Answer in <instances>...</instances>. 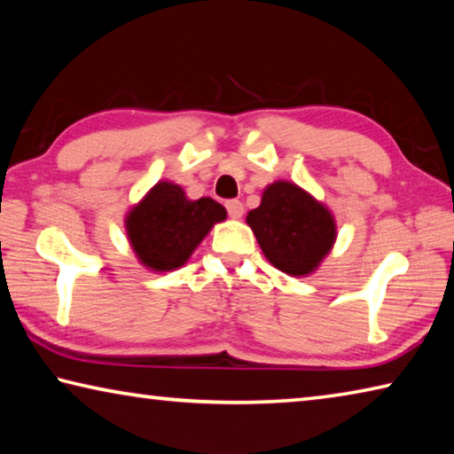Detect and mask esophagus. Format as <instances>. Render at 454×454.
<instances>
[{"instance_id":"1","label":"esophagus","mask_w":454,"mask_h":454,"mask_svg":"<svg viewBox=\"0 0 454 454\" xmlns=\"http://www.w3.org/2000/svg\"><path fill=\"white\" fill-rule=\"evenodd\" d=\"M226 210L230 214V218L234 220H240L244 216V204L240 200H230V202H226Z\"/></svg>"}]
</instances>
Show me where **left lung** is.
Here are the masks:
<instances>
[{
    "label": "left lung",
    "instance_id": "left-lung-1",
    "mask_svg": "<svg viewBox=\"0 0 454 454\" xmlns=\"http://www.w3.org/2000/svg\"><path fill=\"white\" fill-rule=\"evenodd\" d=\"M246 224L268 262L294 278L317 272L338 236L333 210L288 180L268 184L258 208L246 216Z\"/></svg>",
    "mask_w": 454,
    "mask_h": 454
}]
</instances>
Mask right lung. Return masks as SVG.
<instances>
[{
  "instance_id": "right-lung-1",
  "label": "right lung",
  "mask_w": 454,
  "mask_h": 454,
  "mask_svg": "<svg viewBox=\"0 0 454 454\" xmlns=\"http://www.w3.org/2000/svg\"><path fill=\"white\" fill-rule=\"evenodd\" d=\"M228 212L212 198L190 200L180 184L160 180L126 212L124 228L145 270L172 272L188 262Z\"/></svg>"
}]
</instances>
